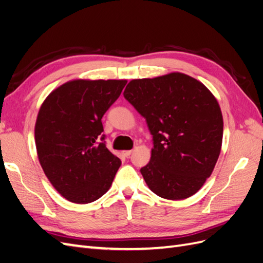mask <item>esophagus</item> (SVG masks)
Segmentation results:
<instances>
[{"instance_id": "34e87169", "label": "esophagus", "mask_w": 263, "mask_h": 263, "mask_svg": "<svg viewBox=\"0 0 263 263\" xmlns=\"http://www.w3.org/2000/svg\"><path fill=\"white\" fill-rule=\"evenodd\" d=\"M130 154H132V150H123V151H122V155H123L124 157H129Z\"/></svg>"}]
</instances>
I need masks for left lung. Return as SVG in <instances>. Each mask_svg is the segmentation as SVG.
I'll use <instances>...</instances> for the list:
<instances>
[{
  "instance_id": "1",
  "label": "left lung",
  "mask_w": 263,
  "mask_h": 263,
  "mask_svg": "<svg viewBox=\"0 0 263 263\" xmlns=\"http://www.w3.org/2000/svg\"><path fill=\"white\" fill-rule=\"evenodd\" d=\"M124 97L146 118L154 148L140 169L148 187L165 200H184L200 190L220 154L224 122L216 98L181 72L135 79Z\"/></svg>"
}]
</instances>
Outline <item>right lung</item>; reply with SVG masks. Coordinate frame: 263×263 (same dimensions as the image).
<instances>
[{
  "instance_id": "right-lung-1",
  "label": "right lung",
  "mask_w": 263,
  "mask_h": 263,
  "mask_svg": "<svg viewBox=\"0 0 263 263\" xmlns=\"http://www.w3.org/2000/svg\"><path fill=\"white\" fill-rule=\"evenodd\" d=\"M126 83L77 79L54 89L39 108V162L52 186L70 202H94L112 185L122 162L103 141L101 119Z\"/></svg>"
}]
</instances>
